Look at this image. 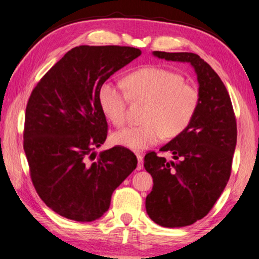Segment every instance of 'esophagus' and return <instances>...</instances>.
<instances>
[{
  "mask_svg": "<svg viewBox=\"0 0 259 259\" xmlns=\"http://www.w3.org/2000/svg\"><path fill=\"white\" fill-rule=\"evenodd\" d=\"M137 159H138V167L137 169L138 170H141L142 168H144V159H142V154L141 153H137Z\"/></svg>",
  "mask_w": 259,
  "mask_h": 259,
  "instance_id": "obj_1",
  "label": "esophagus"
}]
</instances>
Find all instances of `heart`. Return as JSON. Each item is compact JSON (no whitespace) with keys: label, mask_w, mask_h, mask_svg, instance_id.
Segmentation results:
<instances>
[{"label":"heart","mask_w":259,"mask_h":259,"mask_svg":"<svg viewBox=\"0 0 259 259\" xmlns=\"http://www.w3.org/2000/svg\"><path fill=\"white\" fill-rule=\"evenodd\" d=\"M126 86L134 102L148 103L145 123L115 132L112 141L134 151H142L167 138H176L188 128L201 103L200 90L186 83L182 74L161 66H146L128 74ZM99 104L114 126L127 122L128 95L121 86L106 81L99 90Z\"/></svg>","instance_id":"b5f03b06"}]
</instances>
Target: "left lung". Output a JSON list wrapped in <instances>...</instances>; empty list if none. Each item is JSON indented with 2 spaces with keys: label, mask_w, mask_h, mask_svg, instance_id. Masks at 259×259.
<instances>
[{
  "label": "left lung",
  "mask_w": 259,
  "mask_h": 259,
  "mask_svg": "<svg viewBox=\"0 0 259 259\" xmlns=\"http://www.w3.org/2000/svg\"><path fill=\"white\" fill-rule=\"evenodd\" d=\"M167 61L188 62L200 84L201 103L194 120L181 136L160 148L173 161L148 152L145 169L153 189L146 211L156 224L187 227L211 210L229 181L237 141V123L227 88L212 67L193 52L154 51Z\"/></svg>",
  "instance_id": "1"
}]
</instances>
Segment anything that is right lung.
<instances>
[{
  "label": "right lung",
  "instance_id": "1",
  "mask_svg": "<svg viewBox=\"0 0 259 259\" xmlns=\"http://www.w3.org/2000/svg\"><path fill=\"white\" fill-rule=\"evenodd\" d=\"M140 55L132 47H76L30 95L23 131L30 178L44 203L65 219L102 217L112 193L137 168L128 148L114 146L97 159L93 149L104 144L108 131L99 90Z\"/></svg>",
  "mask_w": 259,
  "mask_h": 259
}]
</instances>
